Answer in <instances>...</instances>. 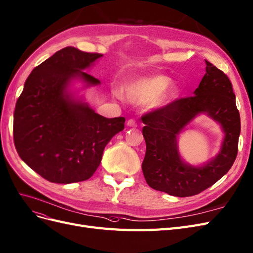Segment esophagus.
I'll use <instances>...</instances> for the list:
<instances>
[{"mask_svg": "<svg viewBox=\"0 0 253 253\" xmlns=\"http://www.w3.org/2000/svg\"><path fill=\"white\" fill-rule=\"evenodd\" d=\"M126 125H127V126H130V127H136L138 126V124L136 123L134 119H128Z\"/></svg>", "mask_w": 253, "mask_h": 253, "instance_id": "34e87169", "label": "esophagus"}]
</instances>
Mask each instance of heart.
I'll return each instance as SVG.
<instances>
[{
  "instance_id": "heart-1",
  "label": "heart",
  "mask_w": 253,
  "mask_h": 253,
  "mask_svg": "<svg viewBox=\"0 0 253 253\" xmlns=\"http://www.w3.org/2000/svg\"><path fill=\"white\" fill-rule=\"evenodd\" d=\"M169 84V78L164 75H155L149 77H141L138 80L129 82L125 85L126 96L133 102L144 103L160 94L168 84ZM177 91L175 88H169L167 92L160 95L156 98V104H162L169 99L175 97Z\"/></svg>"
}]
</instances>
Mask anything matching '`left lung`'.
Instances as JSON below:
<instances>
[{
  "label": "left lung",
  "instance_id": "obj_1",
  "mask_svg": "<svg viewBox=\"0 0 253 253\" xmlns=\"http://www.w3.org/2000/svg\"><path fill=\"white\" fill-rule=\"evenodd\" d=\"M206 62V74L193 96L172 100L141 116L146 152L142 162L152 188L175 197L195 196L213 185L237 158L241 132L240 113L228 76ZM199 112L220 122L225 133L220 154L204 167L193 168L179 158L176 136Z\"/></svg>",
  "mask_w": 253,
  "mask_h": 253
}]
</instances>
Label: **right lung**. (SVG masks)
<instances>
[{
	"mask_svg": "<svg viewBox=\"0 0 253 253\" xmlns=\"http://www.w3.org/2000/svg\"><path fill=\"white\" fill-rule=\"evenodd\" d=\"M100 53L66 47L36 67L16 100L13 141L30 169L52 183L88 180L101 162L104 147L125 128V117L106 118L66 89L72 78L100 82L84 72Z\"/></svg>",
	"mask_w": 253,
	"mask_h": 253,
	"instance_id": "right-lung-1",
	"label": "right lung"
}]
</instances>
